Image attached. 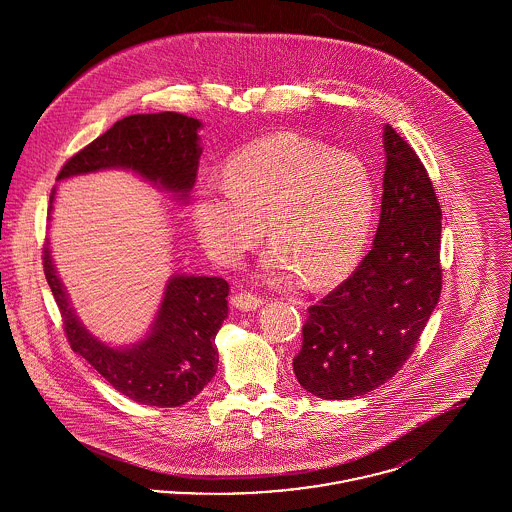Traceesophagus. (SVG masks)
<instances>
[{
  "label": "esophagus",
  "instance_id": "esophagus-1",
  "mask_svg": "<svg viewBox=\"0 0 512 512\" xmlns=\"http://www.w3.org/2000/svg\"><path fill=\"white\" fill-rule=\"evenodd\" d=\"M232 305L236 309H242V311H257L263 305V299L253 295V293L240 292L232 297Z\"/></svg>",
  "mask_w": 512,
  "mask_h": 512
}]
</instances>
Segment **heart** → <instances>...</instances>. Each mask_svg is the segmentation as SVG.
Instances as JSON below:
<instances>
[{
    "mask_svg": "<svg viewBox=\"0 0 512 512\" xmlns=\"http://www.w3.org/2000/svg\"><path fill=\"white\" fill-rule=\"evenodd\" d=\"M224 178L201 182L194 195L197 236L220 263H238L263 236V222L274 240L263 268L276 278L330 284L363 255L374 184L357 155L276 134L230 157Z\"/></svg>",
    "mask_w": 512,
    "mask_h": 512,
    "instance_id": "obj_1",
    "label": "heart"
}]
</instances>
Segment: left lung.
Here are the masks:
<instances>
[{
  "instance_id": "1",
  "label": "left lung",
  "mask_w": 512,
  "mask_h": 512,
  "mask_svg": "<svg viewBox=\"0 0 512 512\" xmlns=\"http://www.w3.org/2000/svg\"><path fill=\"white\" fill-rule=\"evenodd\" d=\"M384 194L372 249L336 290L309 307L297 382L322 399L386 384L411 357L441 293V209L409 146L384 126Z\"/></svg>"
}]
</instances>
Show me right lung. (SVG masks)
<instances>
[{
    "label": "right lung",
    "mask_w": 512,
    "mask_h": 512,
    "mask_svg": "<svg viewBox=\"0 0 512 512\" xmlns=\"http://www.w3.org/2000/svg\"><path fill=\"white\" fill-rule=\"evenodd\" d=\"M201 122L180 113L130 115L80 149L57 180L78 174L128 169L159 188L186 199L199 165ZM55 190L49 197V211ZM44 274L63 318L74 353L128 399L151 407H180L194 399L217 372V332L228 317V282L219 276H171L146 340L109 347L94 338L74 315L44 244Z\"/></svg>",
    "instance_id": "1"
}]
</instances>
